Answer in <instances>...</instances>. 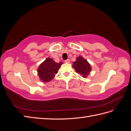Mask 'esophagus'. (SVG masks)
I'll use <instances>...</instances> for the list:
<instances>
[{"label":"esophagus","mask_w":131,"mask_h":131,"mask_svg":"<svg viewBox=\"0 0 131 131\" xmlns=\"http://www.w3.org/2000/svg\"><path fill=\"white\" fill-rule=\"evenodd\" d=\"M65 63H69L70 61H69V59H67V60H65Z\"/></svg>","instance_id":"34e87169"}]
</instances>
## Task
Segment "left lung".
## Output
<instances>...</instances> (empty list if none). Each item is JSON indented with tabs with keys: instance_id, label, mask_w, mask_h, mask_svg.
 <instances>
[{
	"instance_id": "left-lung-1",
	"label": "left lung",
	"mask_w": 131,
	"mask_h": 131,
	"mask_svg": "<svg viewBox=\"0 0 131 131\" xmlns=\"http://www.w3.org/2000/svg\"><path fill=\"white\" fill-rule=\"evenodd\" d=\"M72 66L76 72L80 74L84 78H86L91 71V67L90 63L86 59L81 56L77 57L76 61L73 62Z\"/></svg>"
}]
</instances>
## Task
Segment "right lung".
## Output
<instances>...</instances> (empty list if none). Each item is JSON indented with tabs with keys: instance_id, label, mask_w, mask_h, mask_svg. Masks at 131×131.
Masks as SVG:
<instances>
[{
	"instance_id": "1",
	"label": "right lung",
	"mask_w": 131,
	"mask_h": 131,
	"mask_svg": "<svg viewBox=\"0 0 131 131\" xmlns=\"http://www.w3.org/2000/svg\"><path fill=\"white\" fill-rule=\"evenodd\" d=\"M62 64L61 62L57 63L52 58H47L38 69V74L40 80L47 82L52 80Z\"/></svg>"
}]
</instances>
